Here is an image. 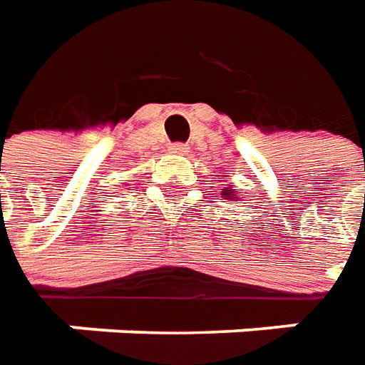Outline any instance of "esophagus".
Masks as SVG:
<instances>
[{
	"label": "esophagus",
	"mask_w": 365,
	"mask_h": 365,
	"mask_svg": "<svg viewBox=\"0 0 365 365\" xmlns=\"http://www.w3.org/2000/svg\"><path fill=\"white\" fill-rule=\"evenodd\" d=\"M187 151H190V147L185 143H171L170 145V153L173 155H187Z\"/></svg>",
	"instance_id": "34e87169"
}]
</instances>
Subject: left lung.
Instances as JSON below:
<instances>
[{
    "mask_svg": "<svg viewBox=\"0 0 365 365\" xmlns=\"http://www.w3.org/2000/svg\"><path fill=\"white\" fill-rule=\"evenodd\" d=\"M222 195H224L226 200H230V197H234V195H236V192H234L232 187H226V190L222 192Z\"/></svg>",
    "mask_w": 365,
    "mask_h": 365,
    "instance_id": "1",
    "label": "left lung"
}]
</instances>
